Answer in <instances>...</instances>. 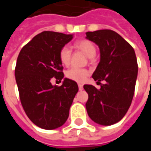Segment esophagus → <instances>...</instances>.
I'll list each match as a JSON object with an SVG mask.
<instances>
[{
  "label": "esophagus",
  "instance_id": "34e87169",
  "mask_svg": "<svg viewBox=\"0 0 151 151\" xmlns=\"http://www.w3.org/2000/svg\"><path fill=\"white\" fill-rule=\"evenodd\" d=\"M78 88L80 91H82V90H83V86H82V84H78Z\"/></svg>",
  "mask_w": 151,
  "mask_h": 151
}]
</instances>
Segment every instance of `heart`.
<instances>
[{"mask_svg": "<svg viewBox=\"0 0 151 151\" xmlns=\"http://www.w3.org/2000/svg\"><path fill=\"white\" fill-rule=\"evenodd\" d=\"M74 46L85 53L86 56L90 58L94 57L96 53V48L95 45L87 40H82L77 41ZM59 58L60 62L64 65H68L71 59V51L67 46H64L60 50ZM89 72L85 69H80L77 67H72L67 70L66 77L70 80L75 81L77 82H85L88 77Z\"/></svg>", "mask_w": 151, "mask_h": 151, "instance_id": "1", "label": "heart"}]
</instances>
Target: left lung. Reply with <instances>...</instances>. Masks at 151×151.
Returning <instances> with one entry per match:
<instances>
[{
  "label": "left lung",
  "mask_w": 151,
  "mask_h": 151,
  "mask_svg": "<svg viewBox=\"0 0 151 151\" xmlns=\"http://www.w3.org/2000/svg\"><path fill=\"white\" fill-rule=\"evenodd\" d=\"M86 34L100 51V61L92 78L97 82H105L100 83L99 90L84 85L88 94L86 111L95 123L111 125L124 116L133 100L138 71L135 52L116 31L99 30Z\"/></svg>",
  "instance_id": "obj_1"
}]
</instances>
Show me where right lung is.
Instances as JSON below:
<instances>
[{
  "mask_svg": "<svg viewBox=\"0 0 151 151\" xmlns=\"http://www.w3.org/2000/svg\"><path fill=\"white\" fill-rule=\"evenodd\" d=\"M73 35L43 31L19 52L15 78L22 108L33 123L44 129L59 128L68 119L69 108L78 91L77 82L65 78L62 85L52 86L51 79L64 78L60 50Z\"/></svg>",
  "mask_w": 151,
  "mask_h": 151,
  "instance_id": "add662e5",
  "label": "right lung"
}]
</instances>
